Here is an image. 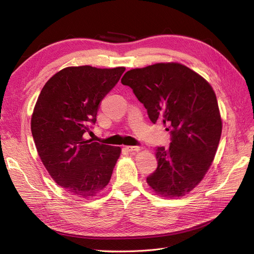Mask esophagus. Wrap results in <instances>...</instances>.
<instances>
[{"instance_id":"34e87169","label":"esophagus","mask_w":254,"mask_h":254,"mask_svg":"<svg viewBox=\"0 0 254 254\" xmlns=\"http://www.w3.org/2000/svg\"><path fill=\"white\" fill-rule=\"evenodd\" d=\"M126 149L129 152H137V151H141L143 148L141 146H126Z\"/></svg>"}]
</instances>
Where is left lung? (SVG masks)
I'll list each match as a JSON object with an SVG mask.
<instances>
[{"mask_svg":"<svg viewBox=\"0 0 254 254\" xmlns=\"http://www.w3.org/2000/svg\"><path fill=\"white\" fill-rule=\"evenodd\" d=\"M122 83L132 89L150 121L171 132L168 148L157 147V170L147 177L156 194L182 197L203 179L216 153L222 129L211 84L188 66L156 64L125 73Z\"/></svg>","mask_w":254,"mask_h":254,"instance_id":"left-lung-1","label":"left lung"}]
</instances>
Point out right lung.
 Wrapping results in <instances>:
<instances>
[{
  "label": "right lung",
  "mask_w": 254,
  "mask_h": 254,
  "mask_svg": "<svg viewBox=\"0 0 254 254\" xmlns=\"http://www.w3.org/2000/svg\"><path fill=\"white\" fill-rule=\"evenodd\" d=\"M124 71V66H68L52 76L37 99L30 128L38 155L67 193L92 198L110 181L121 148L86 140L84 133Z\"/></svg>",
  "instance_id": "obj_1"
}]
</instances>
